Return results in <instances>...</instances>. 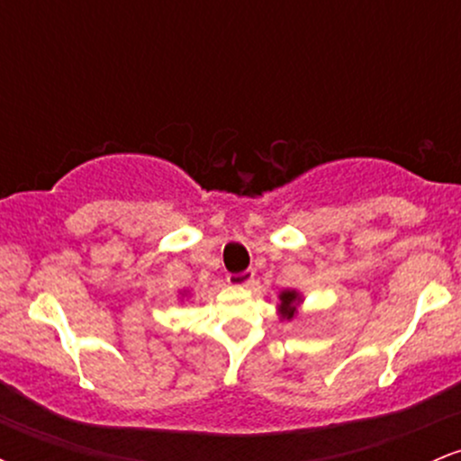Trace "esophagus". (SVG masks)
Returning <instances> with one entry per match:
<instances>
[{
  "mask_svg": "<svg viewBox=\"0 0 461 461\" xmlns=\"http://www.w3.org/2000/svg\"><path fill=\"white\" fill-rule=\"evenodd\" d=\"M253 279H256V273L249 268V271H242V273H231L227 275V282H230L231 285H238V288H247V285L253 284Z\"/></svg>",
  "mask_w": 461,
  "mask_h": 461,
  "instance_id": "obj_1",
  "label": "esophagus"
}]
</instances>
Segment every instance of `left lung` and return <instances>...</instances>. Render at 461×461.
I'll use <instances>...</instances> for the list:
<instances>
[{
    "instance_id": "1",
    "label": "left lung",
    "mask_w": 461,
    "mask_h": 461,
    "mask_svg": "<svg viewBox=\"0 0 461 461\" xmlns=\"http://www.w3.org/2000/svg\"><path fill=\"white\" fill-rule=\"evenodd\" d=\"M279 303H277V316L279 321H294L299 319L301 314V305H303V294L294 288H285L277 294Z\"/></svg>"
}]
</instances>
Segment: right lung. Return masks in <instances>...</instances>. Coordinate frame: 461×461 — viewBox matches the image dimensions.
Listing matches in <instances>:
<instances>
[{"instance_id": "1", "label": "right lung", "mask_w": 461, "mask_h": 461, "mask_svg": "<svg viewBox=\"0 0 461 461\" xmlns=\"http://www.w3.org/2000/svg\"><path fill=\"white\" fill-rule=\"evenodd\" d=\"M179 294H182V299L188 297V290H184V293H179Z\"/></svg>"}]
</instances>
